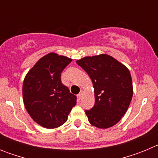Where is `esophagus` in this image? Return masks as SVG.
<instances>
[{"label": "esophagus", "mask_w": 158, "mask_h": 158, "mask_svg": "<svg viewBox=\"0 0 158 158\" xmlns=\"http://www.w3.org/2000/svg\"><path fill=\"white\" fill-rule=\"evenodd\" d=\"M83 93H84V92L82 91H81L80 92V93H79V94L77 95V98H78V100H81V97H82V96H83Z\"/></svg>", "instance_id": "esophagus-1"}]
</instances>
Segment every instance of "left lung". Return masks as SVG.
I'll list each match as a JSON object with an SVG mask.
<instances>
[{
	"instance_id": "1",
	"label": "left lung",
	"mask_w": 158,
	"mask_h": 158,
	"mask_svg": "<svg viewBox=\"0 0 158 158\" xmlns=\"http://www.w3.org/2000/svg\"><path fill=\"white\" fill-rule=\"evenodd\" d=\"M91 78L95 104L85 110L91 125L100 129L113 127L125 115L133 96L127 67L108 54L88 56L77 61Z\"/></svg>"
}]
</instances>
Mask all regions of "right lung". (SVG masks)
Returning <instances> with one entry per match:
<instances>
[{
    "instance_id": "obj_1",
    "label": "right lung",
    "mask_w": 158,
    "mask_h": 158,
    "mask_svg": "<svg viewBox=\"0 0 158 158\" xmlns=\"http://www.w3.org/2000/svg\"><path fill=\"white\" fill-rule=\"evenodd\" d=\"M72 62L68 57L49 53L25 76L23 100L31 118L47 129L62 126L77 104V96L62 83L61 73Z\"/></svg>"
}]
</instances>
